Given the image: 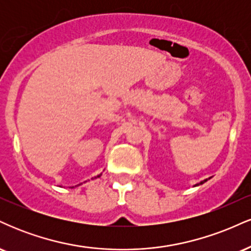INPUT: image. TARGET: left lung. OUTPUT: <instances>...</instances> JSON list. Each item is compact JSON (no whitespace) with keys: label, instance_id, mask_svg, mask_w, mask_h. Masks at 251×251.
<instances>
[{"label":"left lung","instance_id":"obj_1","mask_svg":"<svg viewBox=\"0 0 251 251\" xmlns=\"http://www.w3.org/2000/svg\"><path fill=\"white\" fill-rule=\"evenodd\" d=\"M206 180H208V179H205V180H203V181H201V183H198V184H197V185H200V184H203V183H205V181H206Z\"/></svg>","mask_w":251,"mask_h":251}]
</instances>
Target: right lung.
I'll list each match as a JSON object with an SVG mask.
<instances>
[{
	"instance_id": "obj_1",
	"label": "right lung",
	"mask_w": 251,
	"mask_h": 251,
	"mask_svg": "<svg viewBox=\"0 0 251 251\" xmlns=\"http://www.w3.org/2000/svg\"><path fill=\"white\" fill-rule=\"evenodd\" d=\"M98 177H100V176H98Z\"/></svg>"
}]
</instances>
